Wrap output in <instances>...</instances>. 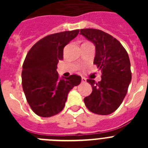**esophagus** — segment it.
I'll use <instances>...</instances> for the list:
<instances>
[{
    "mask_svg": "<svg viewBox=\"0 0 148 148\" xmlns=\"http://www.w3.org/2000/svg\"><path fill=\"white\" fill-rule=\"evenodd\" d=\"M82 83H85V82H86V78H84V77H82Z\"/></svg>",
    "mask_w": 148,
    "mask_h": 148,
    "instance_id": "obj_1",
    "label": "esophagus"
}]
</instances>
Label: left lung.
Wrapping results in <instances>:
<instances>
[{
    "mask_svg": "<svg viewBox=\"0 0 148 148\" xmlns=\"http://www.w3.org/2000/svg\"><path fill=\"white\" fill-rule=\"evenodd\" d=\"M80 34L95 46L93 64L101 71V80L87 82L92 91L84 99L92 113L109 115L121 105L131 81L130 62L126 49L110 34L95 29H82Z\"/></svg>",
    "mask_w": 148,
    "mask_h": 148,
    "instance_id": "1",
    "label": "left lung"
}]
</instances>
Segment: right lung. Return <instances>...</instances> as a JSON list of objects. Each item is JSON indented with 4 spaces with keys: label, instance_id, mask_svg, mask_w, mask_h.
<instances>
[{
    "label": "right lung",
    "instance_id": "add662e5",
    "mask_svg": "<svg viewBox=\"0 0 148 148\" xmlns=\"http://www.w3.org/2000/svg\"><path fill=\"white\" fill-rule=\"evenodd\" d=\"M79 29L51 34L29 49L22 70V87L27 102L35 114L50 117L64 109L70 90L82 78L71 75L59 79L57 64L63 60L64 48L75 38Z\"/></svg>",
    "mask_w": 148,
    "mask_h": 148
}]
</instances>
